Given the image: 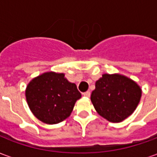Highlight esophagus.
I'll use <instances>...</instances> for the list:
<instances>
[{"label": "esophagus", "instance_id": "34e87169", "mask_svg": "<svg viewBox=\"0 0 157 157\" xmlns=\"http://www.w3.org/2000/svg\"><path fill=\"white\" fill-rule=\"evenodd\" d=\"M82 94H83V96H84V97H86V98H89V97H90V95H91V93H90V92H89V91H87V92H83Z\"/></svg>", "mask_w": 157, "mask_h": 157}]
</instances>
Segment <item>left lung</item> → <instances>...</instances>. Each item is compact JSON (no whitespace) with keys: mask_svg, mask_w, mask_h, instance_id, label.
Segmentation results:
<instances>
[{"mask_svg":"<svg viewBox=\"0 0 157 157\" xmlns=\"http://www.w3.org/2000/svg\"><path fill=\"white\" fill-rule=\"evenodd\" d=\"M95 86L91 95L92 104L99 115L113 123L131 115L141 98L138 84L119 74H103Z\"/></svg>","mask_w":157,"mask_h":157,"instance_id":"obj_1","label":"left lung"}]
</instances>
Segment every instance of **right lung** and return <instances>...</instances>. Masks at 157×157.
<instances>
[{
  "mask_svg": "<svg viewBox=\"0 0 157 157\" xmlns=\"http://www.w3.org/2000/svg\"><path fill=\"white\" fill-rule=\"evenodd\" d=\"M30 110L39 120L48 124H58L71 115L82 94L65 74L45 72L33 78L26 88Z\"/></svg>",
  "mask_w": 157,
  "mask_h": 157,
  "instance_id": "add662e5",
  "label": "right lung"
}]
</instances>
